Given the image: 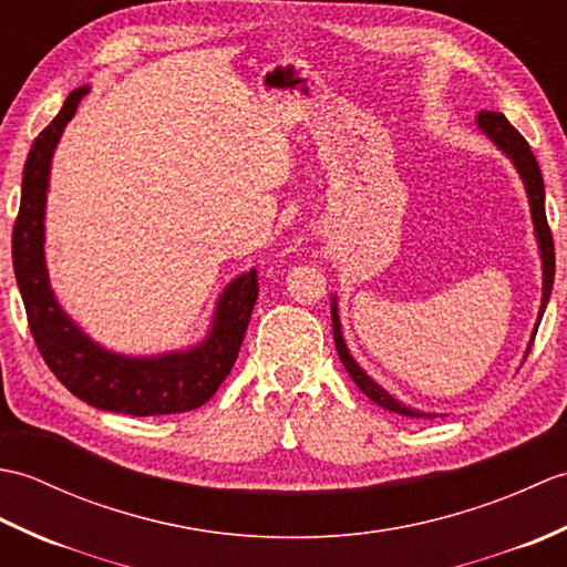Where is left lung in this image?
<instances>
[{"mask_svg": "<svg viewBox=\"0 0 567 567\" xmlns=\"http://www.w3.org/2000/svg\"><path fill=\"white\" fill-rule=\"evenodd\" d=\"M477 126L485 131V134L497 143V146L509 155L514 161L516 171H519L526 192H528V204H532V219L536 228V238H538V248H540V260H544V297H540V311H538V321L544 317L548 297L553 290V275H556V250H553V234L546 219V192H544V177H540V167L536 163V155L528 148L526 138L516 131L504 114L499 112H480L477 116ZM331 321H333V341H336V351H339L341 363L346 365L348 375L358 384L368 400L375 402L378 406L388 409V412L402 414V416H412V419H433V414L416 412V409H409L402 402H396L394 396L384 392L378 382H372L355 360L351 358L346 348V341L341 336V323H339V311H336V302L331 305Z\"/></svg>", "mask_w": 567, "mask_h": 567, "instance_id": "1", "label": "left lung"}]
</instances>
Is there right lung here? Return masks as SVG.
<instances>
[{
    "label": "right lung",
    "mask_w": 567,
    "mask_h": 567,
    "mask_svg": "<svg viewBox=\"0 0 567 567\" xmlns=\"http://www.w3.org/2000/svg\"><path fill=\"white\" fill-rule=\"evenodd\" d=\"M68 94L63 110L33 138L21 179V204L11 234V258L29 329L53 375L78 396L104 412L131 416L183 414L202 406L231 372L248 319L258 299V272L250 270L226 287L214 329L202 346L161 358H124L92 343L58 307L43 262V212L48 171L63 128L87 94Z\"/></svg>",
    "instance_id": "right-lung-1"
}]
</instances>
